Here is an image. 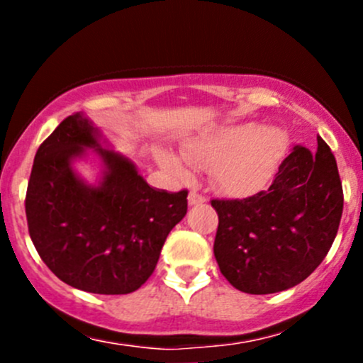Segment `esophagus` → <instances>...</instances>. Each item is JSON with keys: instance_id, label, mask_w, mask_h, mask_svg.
Returning a JSON list of instances; mask_svg holds the SVG:
<instances>
[{"instance_id": "1", "label": "esophagus", "mask_w": 363, "mask_h": 363, "mask_svg": "<svg viewBox=\"0 0 363 363\" xmlns=\"http://www.w3.org/2000/svg\"><path fill=\"white\" fill-rule=\"evenodd\" d=\"M188 200H189V205H199V203H203L207 199H205L202 193H199V191H195V189H193V191H189Z\"/></svg>"}]
</instances>
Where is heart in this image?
<instances>
[{
  "mask_svg": "<svg viewBox=\"0 0 363 363\" xmlns=\"http://www.w3.org/2000/svg\"><path fill=\"white\" fill-rule=\"evenodd\" d=\"M284 151V135L276 128L252 123L218 128L184 145L182 155L196 168H211L212 181L230 195H251L269 179ZM161 163L172 172L184 170L181 160L161 152Z\"/></svg>",
  "mask_w": 363,
  "mask_h": 363,
  "instance_id": "obj_1",
  "label": "heart"
}]
</instances>
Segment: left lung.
I'll return each mask as SVG.
<instances>
[{
  "label": "left lung",
  "mask_w": 363,
  "mask_h": 363,
  "mask_svg": "<svg viewBox=\"0 0 363 363\" xmlns=\"http://www.w3.org/2000/svg\"><path fill=\"white\" fill-rule=\"evenodd\" d=\"M337 163L323 138L283 160L269 189L211 200L218 212L214 256L237 290L267 295L302 283L330 251L342 216Z\"/></svg>",
  "instance_id": "8db88e82"
}]
</instances>
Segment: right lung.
Here are the masks:
<instances>
[{"label":"right lung","mask_w":363,"mask_h":363,"mask_svg":"<svg viewBox=\"0 0 363 363\" xmlns=\"http://www.w3.org/2000/svg\"><path fill=\"white\" fill-rule=\"evenodd\" d=\"M84 147H96L104 160L96 189L84 185L69 164ZM186 212L188 189L151 188L131 161L100 147L96 130L80 113L61 121L36 151L26 191L29 237L69 286L100 295L138 290Z\"/></svg>","instance_id":"add662e5"}]
</instances>
